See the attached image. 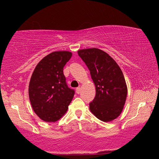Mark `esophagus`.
<instances>
[{
	"mask_svg": "<svg viewBox=\"0 0 159 159\" xmlns=\"http://www.w3.org/2000/svg\"><path fill=\"white\" fill-rule=\"evenodd\" d=\"M80 92H81V88L79 87V88H77V89H76V93H77V94H80Z\"/></svg>",
	"mask_w": 159,
	"mask_h": 159,
	"instance_id": "1",
	"label": "esophagus"
}]
</instances>
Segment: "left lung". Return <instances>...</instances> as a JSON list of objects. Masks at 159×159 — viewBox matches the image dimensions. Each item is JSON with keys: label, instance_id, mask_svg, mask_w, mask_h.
<instances>
[{"label": "left lung", "instance_id": "1", "mask_svg": "<svg viewBox=\"0 0 159 159\" xmlns=\"http://www.w3.org/2000/svg\"><path fill=\"white\" fill-rule=\"evenodd\" d=\"M95 86V96L90 111L100 120L108 122L116 119L125 106L127 86L120 67L105 51L92 48L79 50Z\"/></svg>", "mask_w": 159, "mask_h": 159}]
</instances>
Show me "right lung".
I'll use <instances>...</instances> for the list:
<instances>
[{"instance_id": "right-lung-1", "label": "right lung", "mask_w": 159, "mask_h": 159, "mask_svg": "<svg viewBox=\"0 0 159 159\" xmlns=\"http://www.w3.org/2000/svg\"><path fill=\"white\" fill-rule=\"evenodd\" d=\"M72 53L54 51L37 64L29 84L32 109L46 122H56L66 114L75 91L67 87L63 72Z\"/></svg>"}]
</instances>
